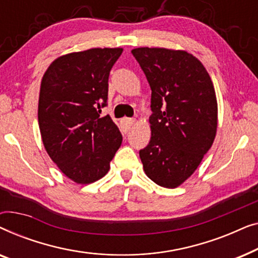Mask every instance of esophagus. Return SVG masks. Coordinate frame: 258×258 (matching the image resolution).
Segmentation results:
<instances>
[{
	"label": "esophagus",
	"instance_id": "obj_1",
	"mask_svg": "<svg viewBox=\"0 0 258 258\" xmlns=\"http://www.w3.org/2000/svg\"><path fill=\"white\" fill-rule=\"evenodd\" d=\"M134 123H135V121H134V119H132V118H123L122 121H121V124H122V128H123V130H124V132L126 133V132H129L130 129H132V126L134 125Z\"/></svg>",
	"mask_w": 258,
	"mask_h": 258
}]
</instances>
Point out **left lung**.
Here are the masks:
<instances>
[{
	"label": "left lung",
	"instance_id": "left-lung-1",
	"mask_svg": "<svg viewBox=\"0 0 258 258\" xmlns=\"http://www.w3.org/2000/svg\"><path fill=\"white\" fill-rule=\"evenodd\" d=\"M132 54L151 89V137L140 157L148 177L176 188L194 174L213 146L217 101L209 74L195 56L164 48Z\"/></svg>",
	"mask_w": 258,
	"mask_h": 258
}]
</instances>
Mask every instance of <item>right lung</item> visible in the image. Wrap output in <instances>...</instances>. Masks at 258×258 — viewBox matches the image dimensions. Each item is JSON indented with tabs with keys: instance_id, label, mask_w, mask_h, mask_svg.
<instances>
[{
	"instance_id": "add662e5",
	"label": "right lung",
	"mask_w": 258,
	"mask_h": 258,
	"mask_svg": "<svg viewBox=\"0 0 258 258\" xmlns=\"http://www.w3.org/2000/svg\"><path fill=\"white\" fill-rule=\"evenodd\" d=\"M122 48H94L61 56L41 82L38 125L44 148L67 177L88 184L103 177L122 135L107 105L108 81Z\"/></svg>"
}]
</instances>
